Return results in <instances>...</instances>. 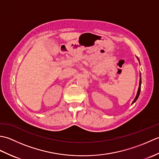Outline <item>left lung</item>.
Here are the masks:
<instances>
[{
	"mask_svg": "<svg viewBox=\"0 0 159 159\" xmlns=\"http://www.w3.org/2000/svg\"><path fill=\"white\" fill-rule=\"evenodd\" d=\"M137 59L139 60V59H138V58H137ZM141 74H140V79H139V89H138L137 93V95H136L135 98L134 99L133 102V103H132V104H133L134 102H135L138 98H139V94H140V91H141Z\"/></svg>",
	"mask_w": 159,
	"mask_h": 159,
	"instance_id": "left-lung-1",
	"label": "left lung"
}]
</instances>
